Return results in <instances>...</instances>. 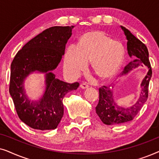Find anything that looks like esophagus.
<instances>
[{
    "instance_id": "34e87169",
    "label": "esophagus",
    "mask_w": 159,
    "mask_h": 159,
    "mask_svg": "<svg viewBox=\"0 0 159 159\" xmlns=\"http://www.w3.org/2000/svg\"><path fill=\"white\" fill-rule=\"evenodd\" d=\"M88 87H89V85L86 83V82H83V83H82L81 84H80V88L82 89H87Z\"/></svg>"
}]
</instances>
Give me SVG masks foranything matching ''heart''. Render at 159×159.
Returning a JSON list of instances; mask_svg holds the SVG:
<instances>
[{
  "instance_id": "b5f03b06",
  "label": "heart",
  "mask_w": 159,
  "mask_h": 159,
  "mask_svg": "<svg viewBox=\"0 0 159 159\" xmlns=\"http://www.w3.org/2000/svg\"><path fill=\"white\" fill-rule=\"evenodd\" d=\"M125 58V48L117 40L101 32L84 34L79 45H70L64 56V69L69 77H77L87 68L88 62L95 75L108 79L118 72Z\"/></svg>"
}]
</instances>
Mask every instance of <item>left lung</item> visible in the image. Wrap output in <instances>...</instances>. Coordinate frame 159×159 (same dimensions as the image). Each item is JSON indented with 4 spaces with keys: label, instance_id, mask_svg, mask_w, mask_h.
<instances>
[{
    "label": "left lung",
    "instance_id": "left-lung-1",
    "mask_svg": "<svg viewBox=\"0 0 159 159\" xmlns=\"http://www.w3.org/2000/svg\"><path fill=\"white\" fill-rule=\"evenodd\" d=\"M127 40V53L130 58L134 60L129 62L125 67L121 77L127 75L133 69L143 65L148 68L147 75L143 78L140 84L141 92L138 101L129 107H122L116 103L114 96V88L110 86H103L99 88V101L95 110L103 123L107 125H118L132 120L140 111L143 104L146 102L148 96L149 82L152 77V70L149 61V53L144 43L134 36L129 30L121 26Z\"/></svg>",
    "mask_w": 159,
    "mask_h": 159
}]
</instances>
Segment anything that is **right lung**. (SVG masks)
Returning a JSON list of instances; mask_svg holds the SVG:
<instances>
[{"mask_svg":"<svg viewBox=\"0 0 159 159\" xmlns=\"http://www.w3.org/2000/svg\"><path fill=\"white\" fill-rule=\"evenodd\" d=\"M73 27L55 26L44 30L24 45L11 65L10 95L19 119L33 129H56L64 115V97L80 85L61 81L52 72L64 56ZM36 72L45 74L46 90L41 99L31 101L23 83Z\"/></svg>","mask_w":159,"mask_h":159,"instance_id":"obj_1","label":"right lung"}]
</instances>
